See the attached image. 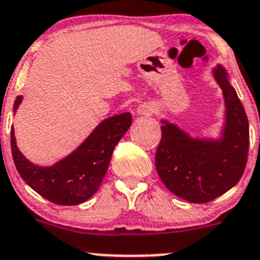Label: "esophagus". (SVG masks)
Returning <instances> with one entry per match:
<instances>
[{
  "mask_svg": "<svg viewBox=\"0 0 260 260\" xmlns=\"http://www.w3.org/2000/svg\"><path fill=\"white\" fill-rule=\"evenodd\" d=\"M153 112H155V107L148 103H143L137 108V113L140 115H151L153 114Z\"/></svg>",
  "mask_w": 260,
  "mask_h": 260,
  "instance_id": "34e87169",
  "label": "esophagus"
}]
</instances>
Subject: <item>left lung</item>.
<instances>
[{"label": "left lung", "mask_w": 260, "mask_h": 260, "mask_svg": "<svg viewBox=\"0 0 260 260\" xmlns=\"http://www.w3.org/2000/svg\"><path fill=\"white\" fill-rule=\"evenodd\" d=\"M222 90L225 120L218 137H193L161 119L156 170L166 188L190 203H207L238 184L249 151V123L243 104L222 64L212 70Z\"/></svg>", "instance_id": "obj_1"}]
</instances>
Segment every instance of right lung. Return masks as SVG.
I'll use <instances>...</instances> for the list:
<instances>
[{"label": "right lung", "mask_w": 260, "mask_h": 260, "mask_svg": "<svg viewBox=\"0 0 260 260\" xmlns=\"http://www.w3.org/2000/svg\"><path fill=\"white\" fill-rule=\"evenodd\" d=\"M22 95L14 103V114ZM132 124L131 113L113 115L102 120L84 142L66 157L50 166H39L22 155L11 127V152L22 180L45 200L60 206L86 202L99 189L113 151Z\"/></svg>", "instance_id": "right-lung-1"}]
</instances>
